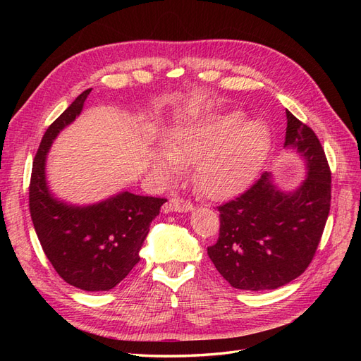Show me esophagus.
<instances>
[{"label": "esophagus", "mask_w": 361, "mask_h": 361, "mask_svg": "<svg viewBox=\"0 0 361 361\" xmlns=\"http://www.w3.org/2000/svg\"><path fill=\"white\" fill-rule=\"evenodd\" d=\"M192 209V203L185 202L179 197H171L166 204V212H191Z\"/></svg>", "instance_id": "esophagus-1"}]
</instances>
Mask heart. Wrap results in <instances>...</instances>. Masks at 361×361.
Listing matches in <instances>:
<instances>
[{"label":"heart","mask_w":361,"mask_h":361,"mask_svg":"<svg viewBox=\"0 0 361 361\" xmlns=\"http://www.w3.org/2000/svg\"><path fill=\"white\" fill-rule=\"evenodd\" d=\"M164 147L150 154V170L164 182L179 178L182 164L195 162L194 183L212 200L243 191L264 164L271 134L265 123L245 122L241 113L191 116L164 134Z\"/></svg>","instance_id":"obj_1"}]
</instances>
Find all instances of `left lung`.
Wrapping results in <instances>:
<instances>
[{
    "mask_svg": "<svg viewBox=\"0 0 361 361\" xmlns=\"http://www.w3.org/2000/svg\"><path fill=\"white\" fill-rule=\"evenodd\" d=\"M283 147L293 150L305 178L281 190L264 173L236 200L218 206L220 236L207 255L236 289L271 290L305 271L318 248L330 212L331 173L313 130L286 110Z\"/></svg>",
    "mask_w": 361,
    "mask_h": 361,
    "instance_id": "8db88e82",
    "label": "left lung"
}]
</instances>
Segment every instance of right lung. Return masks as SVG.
Returning a JSON list of instances; mask_svg holds the SVG:
<instances>
[{
    "label": "right lung",
    "mask_w": 361,
    "mask_h": 361,
    "mask_svg": "<svg viewBox=\"0 0 361 361\" xmlns=\"http://www.w3.org/2000/svg\"><path fill=\"white\" fill-rule=\"evenodd\" d=\"M92 89L82 92L42 138L30 183V212L35 231L59 276L87 290H110L140 260V250L152 220L166 199L120 191L90 204H73L57 197L47 179V158L54 140L75 122Z\"/></svg>",
    "instance_id": "obj_1"
}]
</instances>
